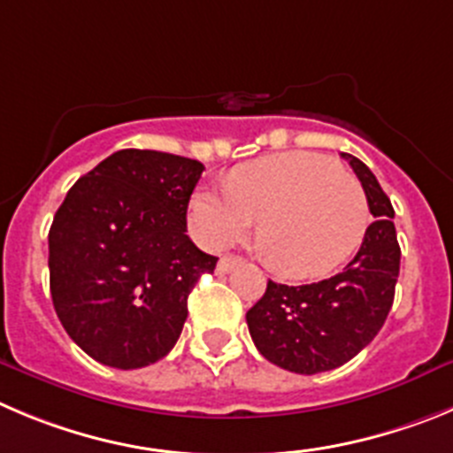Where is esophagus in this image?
Returning a JSON list of instances; mask_svg holds the SVG:
<instances>
[{
    "instance_id": "34e87169",
    "label": "esophagus",
    "mask_w": 453,
    "mask_h": 453,
    "mask_svg": "<svg viewBox=\"0 0 453 453\" xmlns=\"http://www.w3.org/2000/svg\"><path fill=\"white\" fill-rule=\"evenodd\" d=\"M238 263H242V260L235 258V256H222V258H219V263H218V272L219 273L231 272V269H234Z\"/></svg>"
}]
</instances>
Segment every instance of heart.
<instances>
[{
	"label": "heart",
	"mask_w": 453,
	"mask_h": 453,
	"mask_svg": "<svg viewBox=\"0 0 453 453\" xmlns=\"http://www.w3.org/2000/svg\"><path fill=\"white\" fill-rule=\"evenodd\" d=\"M199 242L224 249L258 219V247L276 272L317 278L359 247L368 226L362 184L330 157L283 152L238 165L226 190L199 188L190 199Z\"/></svg>",
	"instance_id": "obj_1"
}]
</instances>
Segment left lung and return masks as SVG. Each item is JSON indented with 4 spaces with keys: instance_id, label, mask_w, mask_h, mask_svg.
Masks as SVG:
<instances>
[{
    "instance_id": "1",
    "label": "left lung",
    "mask_w": 453,
    "mask_h": 453,
    "mask_svg": "<svg viewBox=\"0 0 453 453\" xmlns=\"http://www.w3.org/2000/svg\"><path fill=\"white\" fill-rule=\"evenodd\" d=\"M362 181L375 222L343 272L312 285H280L247 312L249 334L265 359L298 375L343 366L368 346L391 312L400 276V244L391 199L364 161L346 155Z\"/></svg>"
}]
</instances>
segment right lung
Instances as JSON below:
<instances>
[{"mask_svg": "<svg viewBox=\"0 0 453 453\" xmlns=\"http://www.w3.org/2000/svg\"><path fill=\"white\" fill-rule=\"evenodd\" d=\"M204 165L119 150L72 186L49 231V280L66 334L96 362L143 368L177 343L188 294L215 256L186 235Z\"/></svg>", "mask_w": 453, "mask_h": 453, "instance_id": "1", "label": "right lung"}]
</instances>
